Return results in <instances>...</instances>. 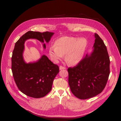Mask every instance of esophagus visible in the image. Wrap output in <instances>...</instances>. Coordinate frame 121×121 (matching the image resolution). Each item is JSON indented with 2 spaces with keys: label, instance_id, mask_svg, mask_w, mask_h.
<instances>
[{
  "label": "esophagus",
  "instance_id": "34e87169",
  "mask_svg": "<svg viewBox=\"0 0 121 121\" xmlns=\"http://www.w3.org/2000/svg\"><path fill=\"white\" fill-rule=\"evenodd\" d=\"M65 69V67H64V66H63L62 65H60V66H59V69H60V70Z\"/></svg>",
  "mask_w": 121,
  "mask_h": 121
}]
</instances>
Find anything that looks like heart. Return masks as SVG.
Listing matches in <instances>:
<instances>
[{"label":"heart","mask_w":121,"mask_h":121,"mask_svg":"<svg viewBox=\"0 0 121 121\" xmlns=\"http://www.w3.org/2000/svg\"><path fill=\"white\" fill-rule=\"evenodd\" d=\"M88 45L85 38L78 39L73 37H63L55 42L49 49V56L55 62L65 55V60L70 65L78 64L82 59Z\"/></svg>","instance_id":"1"}]
</instances>
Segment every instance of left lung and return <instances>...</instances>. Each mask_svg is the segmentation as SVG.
<instances>
[{
	"label": "left lung",
	"mask_w": 121,
	"mask_h": 121,
	"mask_svg": "<svg viewBox=\"0 0 121 121\" xmlns=\"http://www.w3.org/2000/svg\"><path fill=\"white\" fill-rule=\"evenodd\" d=\"M93 50L73 67L67 69L68 84L72 93L84 99L100 93L105 88L110 75V58L106 46L95 33Z\"/></svg>",
	"instance_id": "1"
}]
</instances>
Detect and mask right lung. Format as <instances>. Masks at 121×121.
Segmentation results:
<instances>
[{
	"instance_id": "1",
	"label": "right lung",
	"mask_w": 121,
	"mask_h": 121,
	"mask_svg": "<svg viewBox=\"0 0 121 121\" xmlns=\"http://www.w3.org/2000/svg\"><path fill=\"white\" fill-rule=\"evenodd\" d=\"M54 33L29 31L15 43L11 57V70L15 82L20 91L26 95L40 98L51 90L53 80L59 72V66L45 55L36 62L27 64L23 58L24 43L29 39H36L48 43ZM46 48L45 43L43 45Z\"/></svg>"
}]
</instances>
